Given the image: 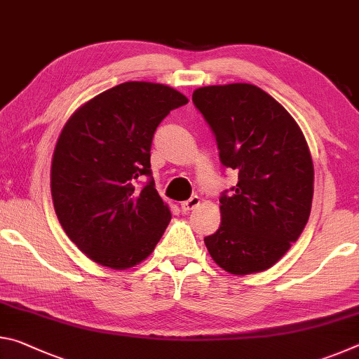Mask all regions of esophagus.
<instances>
[{
    "mask_svg": "<svg viewBox=\"0 0 359 359\" xmlns=\"http://www.w3.org/2000/svg\"><path fill=\"white\" fill-rule=\"evenodd\" d=\"M198 204H199V198L198 196H191L190 199H187V201H184V203L180 204V209L184 210V212H190L194 208H198Z\"/></svg>",
    "mask_w": 359,
    "mask_h": 359,
    "instance_id": "1",
    "label": "esophagus"
}]
</instances>
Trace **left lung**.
<instances>
[{
	"label": "left lung",
	"instance_id": "1",
	"mask_svg": "<svg viewBox=\"0 0 359 359\" xmlns=\"http://www.w3.org/2000/svg\"><path fill=\"white\" fill-rule=\"evenodd\" d=\"M193 102L214 131L222 163L239 174L231 196L220 198V228L204 244L229 274L263 272L290 250L311 215L313 163L306 137L257 85L201 87Z\"/></svg>",
	"mask_w": 359,
	"mask_h": 359
}]
</instances>
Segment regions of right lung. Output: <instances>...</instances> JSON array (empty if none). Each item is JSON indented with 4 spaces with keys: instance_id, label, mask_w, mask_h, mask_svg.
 Returning <instances> with one entry per match:
<instances>
[{
    "instance_id": "right-lung-1",
    "label": "right lung",
    "mask_w": 359,
    "mask_h": 359,
    "mask_svg": "<svg viewBox=\"0 0 359 359\" xmlns=\"http://www.w3.org/2000/svg\"><path fill=\"white\" fill-rule=\"evenodd\" d=\"M188 102L154 82H125L76 109L53 150L50 191L58 222L101 266L130 269L154 252L171 210L150 182L151 139L161 120Z\"/></svg>"
}]
</instances>
